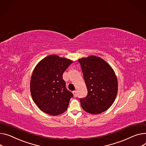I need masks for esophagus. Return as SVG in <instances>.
<instances>
[{
    "mask_svg": "<svg viewBox=\"0 0 146 146\" xmlns=\"http://www.w3.org/2000/svg\"><path fill=\"white\" fill-rule=\"evenodd\" d=\"M73 95H74V97H76V96H77V92H76V90H74V91L73 92Z\"/></svg>",
    "mask_w": 146,
    "mask_h": 146,
    "instance_id": "1",
    "label": "esophagus"
}]
</instances>
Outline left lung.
I'll return each instance as SVG.
<instances>
[{
  "mask_svg": "<svg viewBox=\"0 0 146 146\" xmlns=\"http://www.w3.org/2000/svg\"><path fill=\"white\" fill-rule=\"evenodd\" d=\"M87 89V95L80 99L83 109L93 114L109 109L117 93L118 83L111 67L102 58L90 56L79 59Z\"/></svg>",
  "mask_w": 146,
  "mask_h": 146,
  "instance_id": "1",
  "label": "left lung"
}]
</instances>
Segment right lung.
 Listing matches in <instances>:
<instances>
[{"label":"right lung","instance_id":"obj_1","mask_svg":"<svg viewBox=\"0 0 146 146\" xmlns=\"http://www.w3.org/2000/svg\"><path fill=\"white\" fill-rule=\"evenodd\" d=\"M73 61L50 55L35 67L31 80V93L36 104L43 112L52 115L67 109L73 94L66 89L63 74Z\"/></svg>","mask_w":146,"mask_h":146}]
</instances>
